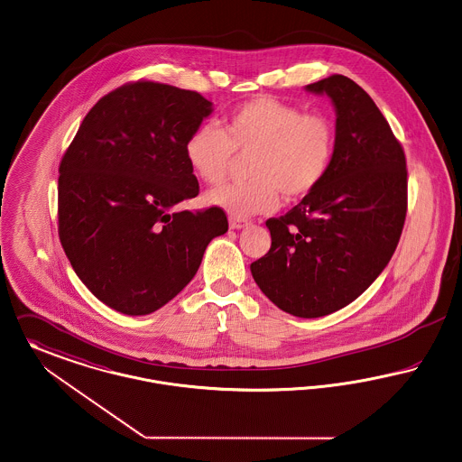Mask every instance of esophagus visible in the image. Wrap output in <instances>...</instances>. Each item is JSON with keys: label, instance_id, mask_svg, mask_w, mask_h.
<instances>
[{"label": "esophagus", "instance_id": "obj_1", "mask_svg": "<svg viewBox=\"0 0 462 462\" xmlns=\"http://www.w3.org/2000/svg\"><path fill=\"white\" fill-rule=\"evenodd\" d=\"M245 226H248V220L240 219V217H229V227L231 229H242Z\"/></svg>", "mask_w": 462, "mask_h": 462}]
</instances>
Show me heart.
<instances>
[{
  "label": "heart",
  "mask_w": 462,
  "mask_h": 462,
  "mask_svg": "<svg viewBox=\"0 0 462 462\" xmlns=\"http://www.w3.org/2000/svg\"><path fill=\"white\" fill-rule=\"evenodd\" d=\"M336 132L328 118L304 115L278 98H250L229 113L219 126L195 128L184 156L196 177L219 184L235 154H252L246 163L250 180L233 182L205 195L207 203L235 217L273 212L278 193L287 199L311 195L323 182L334 160Z\"/></svg>",
  "instance_id": "heart-1"
}]
</instances>
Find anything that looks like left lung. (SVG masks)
Instances as JSON below:
<instances>
[{
    "label": "left lung",
    "instance_id": "1",
    "mask_svg": "<svg viewBox=\"0 0 462 462\" xmlns=\"http://www.w3.org/2000/svg\"><path fill=\"white\" fill-rule=\"evenodd\" d=\"M336 109V151L323 182L269 219L271 248L250 264L267 299L299 318L330 315L388 266L407 214L402 144L360 85L334 74L306 87Z\"/></svg>",
    "mask_w": 462,
    "mask_h": 462
}]
</instances>
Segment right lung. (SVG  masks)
<instances>
[{
	"instance_id": "add662e5",
	"label": "right lung",
	"mask_w": 462,
	"mask_h": 462,
	"mask_svg": "<svg viewBox=\"0 0 462 462\" xmlns=\"http://www.w3.org/2000/svg\"><path fill=\"white\" fill-rule=\"evenodd\" d=\"M212 111L198 92L126 83L88 111L62 156V248L85 287L123 315L165 306L227 231L217 207L173 210L199 191L184 144Z\"/></svg>"
}]
</instances>
